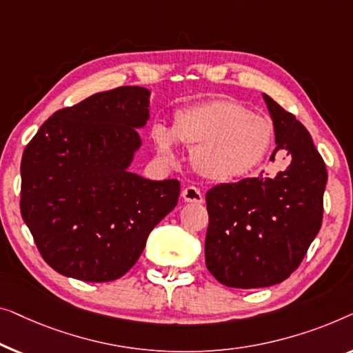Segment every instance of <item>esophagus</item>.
<instances>
[{
    "label": "esophagus",
    "mask_w": 353,
    "mask_h": 353,
    "mask_svg": "<svg viewBox=\"0 0 353 353\" xmlns=\"http://www.w3.org/2000/svg\"><path fill=\"white\" fill-rule=\"evenodd\" d=\"M182 198L187 203H203V193L196 187L188 185L182 190Z\"/></svg>",
    "instance_id": "esophagus-1"
}]
</instances>
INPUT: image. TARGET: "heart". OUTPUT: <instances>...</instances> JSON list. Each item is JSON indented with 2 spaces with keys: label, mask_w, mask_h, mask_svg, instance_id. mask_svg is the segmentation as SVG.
<instances>
[{
  "label": "heart",
  "mask_w": 353,
  "mask_h": 353,
  "mask_svg": "<svg viewBox=\"0 0 353 353\" xmlns=\"http://www.w3.org/2000/svg\"><path fill=\"white\" fill-rule=\"evenodd\" d=\"M152 139L166 160L174 158L176 139L193 147V170L222 183L250 176L264 163L274 142V128L240 102L214 99L183 108L171 129L155 126Z\"/></svg>",
  "instance_id": "heart-1"
}]
</instances>
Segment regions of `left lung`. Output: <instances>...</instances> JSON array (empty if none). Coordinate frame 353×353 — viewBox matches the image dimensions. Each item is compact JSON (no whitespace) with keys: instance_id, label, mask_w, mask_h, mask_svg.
Masks as SVG:
<instances>
[{"instance_id":"obj_1","label":"left lung","mask_w":353,"mask_h":353,"mask_svg":"<svg viewBox=\"0 0 353 353\" xmlns=\"http://www.w3.org/2000/svg\"><path fill=\"white\" fill-rule=\"evenodd\" d=\"M276 148L291 157L275 177L219 183L206 193L210 225L206 267L228 288L272 286L286 280L304 259L323 221L326 166L310 134L292 113L264 94Z\"/></svg>"}]
</instances>
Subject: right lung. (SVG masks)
Wrapping results in <instances>:
<instances>
[{
    "label": "right lung",
    "instance_id": "obj_1",
    "mask_svg": "<svg viewBox=\"0 0 353 353\" xmlns=\"http://www.w3.org/2000/svg\"><path fill=\"white\" fill-rule=\"evenodd\" d=\"M150 91L121 86L57 110L21 163V212L43 259L61 275L103 283L136 264L148 233L174 210L177 179L129 172Z\"/></svg>",
    "mask_w": 353,
    "mask_h": 353
}]
</instances>
